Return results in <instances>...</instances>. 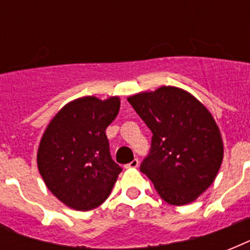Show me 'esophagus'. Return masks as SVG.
Listing matches in <instances>:
<instances>
[{"instance_id":"1","label":"esophagus","mask_w":250,"mask_h":250,"mask_svg":"<svg viewBox=\"0 0 250 250\" xmlns=\"http://www.w3.org/2000/svg\"><path fill=\"white\" fill-rule=\"evenodd\" d=\"M137 166H139V160H137V158H135V160L131 161L129 164L125 165V168H136Z\"/></svg>"}]
</instances>
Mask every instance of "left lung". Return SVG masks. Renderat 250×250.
<instances>
[{
    "label": "left lung",
    "mask_w": 250,
    "mask_h": 250,
    "mask_svg": "<svg viewBox=\"0 0 250 250\" xmlns=\"http://www.w3.org/2000/svg\"><path fill=\"white\" fill-rule=\"evenodd\" d=\"M127 100L153 133L140 171L167 204L194 201L211 186L223 160L221 132L209 110L176 86Z\"/></svg>",
    "instance_id": "1"
}]
</instances>
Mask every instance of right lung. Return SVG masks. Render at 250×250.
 Masks as SVG:
<instances>
[{
    "mask_svg": "<svg viewBox=\"0 0 250 250\" xmlns=\"http://www.w3.org/2000/svg\"><path fill=\"white\" fill-rule=\"evenodd\" d=\"M119 107V97L78 98L45 129L37 166L48 189L68 208L86 211L109 197L122 167L110 156L105 131Z\"/></svg>",
    "mask_w": 250,
    "mask_h": 250,
    "instance_id": "add662e5",
    "label": "right lung"
}]
</instances>
